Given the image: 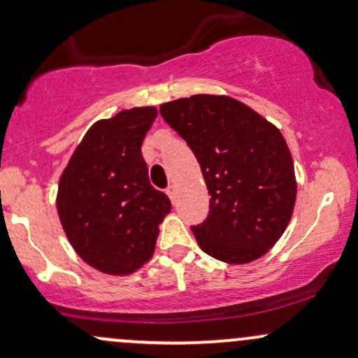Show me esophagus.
Listing matches in <instances>:
<instances>
[{"mask_svg": "<svg viewBox=\"0 0 358 358\" xmlns=\"http://www.w3.org/2000/svg\"><path fill=\"white\" fill-rule=\"evenodd\" d=\"M166 193H168V196H170V199L175 202V199H176V185H170V187L166 188Z\"/></svg>", "mask_w": 358, "mask_h": 358, "instance_id": "obj_1", "label": "esophagus"}]
</instances>
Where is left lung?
Returning a JSON list of instances; mask_svg holds the SVG:
<instances>
[{
    "mask_svg": "<svg viewBox=\"0 0 358 358\" xmlns=\"http://www.w3.org/2000/svg\"><path fill=\"white\" fill-rule=\"evenodd\" d=\"M159 114L190 146L210 193L207 220L192 227L200 249L227 264L269 252L296 203L293 158L281 131L229 96L195 94L165 102Z\"/></svg>",
    "mask_w": 358,
    "mask_h": 358,
    "instance_id": "left-lung-1",
    "label": "left lung"
}]
</instances>
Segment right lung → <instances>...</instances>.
<instances>
[{"instance_id":"obj_1","label":"right lung","mask_w":358,"mask_h":358,"mask_svg":"<svg viewBox=\"0 0 358 358\" xmlns=\"http://www.w3.org/2000/svg\"><path fill=\"white\" fill-rule=\"evenodd\" d=\"M153 106L124 109L89 127L62 171L57 212L69 242L90 268L127 276L153 257L170 199L155 190L141 145Z\"/></svg>"}]
</instances>
